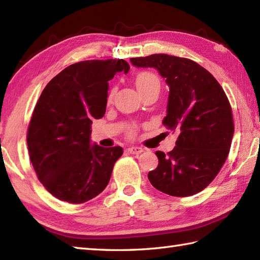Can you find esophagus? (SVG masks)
Returning a JSON list of instances; mask_svg holds the SVG:
<instances>
[{
    "instance_id": "obj_1",
    "label": "esophagus",
    "mask_w": 260,
    "mask_h": 260,
    "mask_svg": "<svg viewBox=\"0 0 260 260\" xmlns=\"http://www.w3.org/2000/svg\"><path fill=\"white\" fill-rule=\"evenodd\" d=\"M127 151H128L131 154H140L143 152V148L139 146H132L127 148Z\"/></svg>"
}]
</instances>
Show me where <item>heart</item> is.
<instances>
[{
	"label": "heart",
	"instance_id": "heart-1",
	"mask_svg": "<svg viewBox=\"0 0 260 260\" xmlns=\"http://www.w3.org/2000/svg\"><path fill=\"white\" fill-rule=\"evenodd\" d=\"M135 84H136L137 89H139V91L141 92V91H144V90L148 89V88H151V87H159V80L155 75L150 73V71H142V73H140L136 76ZM114 93H115V89H113L109 92L108 102L112 101L114 97ZM131 134L132 135L135 134V129H132Z\"/></svg>",
	"mask_w": 260,
	"mask_h": 260
}]
</instances>
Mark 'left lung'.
<instances>
[{"mask_svg": "<svg viewBox=\"0 0 260 260\" xmlns=\"http://www.w3.org/2000/svg\"><path fill=\"white\" fill-rule=\"evenodd\" d=\"M135 67L155 68L170 87L163 124L178 134L175 147L156 151L158 165L148 173L165 194L190 197L211 183L221 170L235 125L228 97L217 79L193 60L169 54L132 58Z\"/></svg>", "mask_w": 260, "mask_h": 260, "instance_id": "1", "label": "left lung"}]
</instances>
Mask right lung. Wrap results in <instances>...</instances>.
<instances>
[{"mask_svg": "<svg viewBox=\"0 0 260 260\" xmlns=\"http://www.w3.org/2000/svg\"><path fill=\"white\" fill-rule=\"evenodd\" d=\"M128 70L124 59L86 60L64 68L41 92L26 143L39 181L54 198L85 203L107 186L123 148L91 146V123L106 112L108 81Z\"/></svg>", "mask_w": 260, "mask_h": 260, "instance_id": "obj_1", "label": "right lung"}]
</instances>
